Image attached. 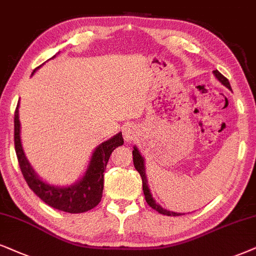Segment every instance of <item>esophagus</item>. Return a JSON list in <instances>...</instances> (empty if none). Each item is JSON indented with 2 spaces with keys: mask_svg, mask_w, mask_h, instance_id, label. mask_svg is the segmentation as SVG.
Segmentation results:
<instances>
[{
  "mask_svg": "<svg viewBox=\"0 0 256 256\" xmlns=\"http://www.w3.org/2000/svg\"><path fill=\"white\" fill-rule=\"evenodd\" d=\"M136 137V132L132 128H126L125 131H124V139L126 142H131L132 139H134Z\"/></svg>",
  "mask_w": 256,
  "mask_h": 256,
  "instance_id": "esophagus-1",
  "label": "esophagus"
}]
</instances>
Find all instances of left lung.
Here are the masks:
<instances>
[{"label":"left lung","instance_id":"8db88e82","mask_svg":"<svg viewBox=\"0 0 256 256\" xmlns=\"http://www.w3.org/2000/svg\"><path fill=\"white\" fill-rule=\"evenodd\" d=\"M214 76H216V79L218 80L222 84L223 86H226L227 88L232 90L230 87V84H229L228 79L226 76H223L221 73L218 72V70H214ZM132 156H134V168L136 170L138 171L139 174H140L142 177V180H143V192H144V196H145V200H146L148 204L151 206L152 209H154L156 212H160V214H163V215H166V216H180V215H183L180 214V212H170V210H166L164 208H162V206L158 204V203L154 200V197H152L151 192H150V189H148V178H146V172H145V166H144V158L142 157L140 152L137 148H134V151H132Z\"/></svg>","mask_w":256,"mask_h":256}]
</instances>
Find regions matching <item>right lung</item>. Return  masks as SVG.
I'll use <instances>...</instances> for the list:
<instances>
[{"label": "right lung", "mask_w": 256, "mask_h": 256, "mask_svg": "<svg viewBox=\"0 0 256 256\" xmlns=\"http://www.w3.org/2000/svg\"><path fill=\"white\" fill-rule=\"evenodd\" d=\"M53 58H56V56ZM38 68H40V66ZM14 144L21 172L28 186L33 190L35 195L40 197L48 206L58 210L70 214H79L93 209L102 200V189H104V171L108 166V158L116 148L124 144V139L122 132H119L104 143L98 145L90 157V164L82 178L67 186H56L44 182L29 164L21 144L18 104L15 110L14 117Z\"/></svg>", "instance_id": "add662e5"}]
</instances>
